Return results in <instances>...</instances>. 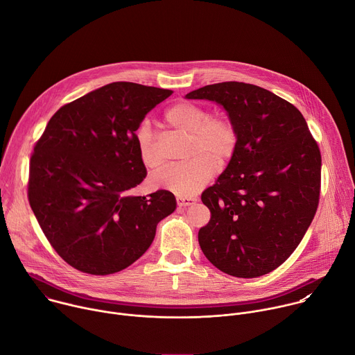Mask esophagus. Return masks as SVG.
<instances>
[{"instance_id": "1", "label": "esophagus", "mask_w": 355, "mask_h": 355, "mask_svg": "<svg viewBox=\"0 0 355 355\" xmlns=\"http://www.w3.org/2000/svg\"><path fill=\"white\" fill-rule=\"evenodd\" d=\"M195 200H196V198H182V196H178L177 198V205L180 208H185V207H189V205L195 204Z\"/></svg>"}]
</instances>
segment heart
Listing matches in <instances>:
<instances>
[{"mask_svg":"<svg viewBox=\"0 0 355 355\" xmlns=\"http://www.w3.org/2000/svg\"><path fill=\"white\" fill-rule=\"evenodd\" d=\"M164 121L170 128L189 135L188 157L192 159L155 173L150 184L180 196H192L211 181L218 168L227 167L233 160L239 146L237 129L230 119L211 116L204 107L192 103L174 104L166 111ZM135 140L140 162L147 168L160 167L163 160L148 123L136 129Z\"/></svg>","mask_w":355,"mask_h":355,"instance_id":"b5f03b06","label":"heart"}]
</instances>
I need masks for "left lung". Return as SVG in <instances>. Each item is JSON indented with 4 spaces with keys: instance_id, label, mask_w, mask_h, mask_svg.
<instances>
[{
    "instance_id": "left-lung-1",
    "label": "left lung",
    "mask_w": 355,
    "mask_h": 355,
    "mask_svg": "<svg viewBox=\"0 0 355 355\" xmlns=\"http://www.w3.org/2000/svg\"><path fill=\"white\" fill-rule=\"evenodd\" d=\"M187 98L220 104L239 133L233 160L200 195L211 211L200 250L229 275H266L292 254L318 211V141L296 107L259 85L225 81Z\"/></svg>"
}]
</instances>
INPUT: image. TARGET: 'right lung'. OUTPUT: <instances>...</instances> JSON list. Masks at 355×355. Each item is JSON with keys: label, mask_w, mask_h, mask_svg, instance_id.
I'll use <instances>...</instances> for the list:
<instances>
[{"label": "right lung", "mask_w": 355, "mask_h": 355, "mask_svg": "<svg viewBox=\"0 0 355 355\" xmlns=\"http://www.w3.org/2000/svg\"><path fill=\"white\" fill-rule=\"evenodd\" d=\"M171 89L118 81L63 105L35 143L28 199L50 245L73 268L115 274L144 254L175 196L129 192L146 178L135 140Z\"/></svg>", "instance_id": "right-lung-1"}]
</instances>
